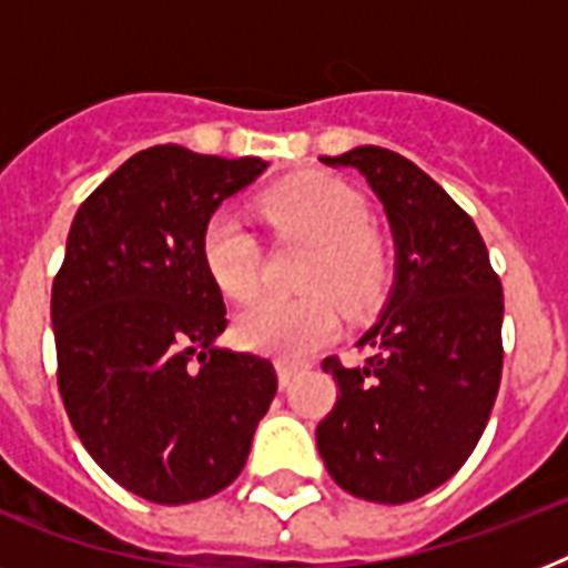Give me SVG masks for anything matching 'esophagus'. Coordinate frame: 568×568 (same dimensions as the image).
Returning <instances> with one entry per match:
<instances>
[{
    "instance_id": "obj_1",
    "label": "esophagus",
    "mask_w": 568,
    "mask_h": 568,
    "mask_svg": "<svg viewBox=\"0 0 568 568\" xmlns=\"http://www.w3.org/2000/svg\"><path fill=\"white\" fill-rule=\"evenodd\" d=\"M276 377H280V386H288V383H292V377L297 372H301V365L297 363H288V359H276Z\"/></svg>"
}]
</instances>
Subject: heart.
I'll return each instance as SVG.
<instances>
[{
  "label": "heart",
  "instance_id": "b5f03b06",
  "mask_svg": "<svg viewBox=\"0 0 568 568\" xmlns=\"http://www.w3.org/2000/svg\"><path fill=\"white\" fill-rule=\"evenodd\" d=\"M258 212L280 235L315 244L306 265V297H258L235 318V338L256 354L303 359L338 333L345 310L363 312L388 283V247L368 223L365 196L329 173H301L258 196ZM203 265L230 301H247L258 288L262 250L247 221L232 209L214 212L200 239ZM336 296L335 302L332 297Z\"/></svg>",
  "mask_w": 568,
  "mask_h": 568
}]
</instances>
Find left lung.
I'll list each match as a JSON object with an SVG mask.
<instances>
[{"label": "left lung", "mask_w": 568, "mask_h": 568, "mask_svg": "<svg viewBox=\"0 0 568 568\" xmlns=\"http://www.w3.org/2000/svg\"><path fill=\"white\" fill-rule=\"evenodd\" d=\"M372 185L395 241V283L356 347L363 368L336 356L333 413L315 439L345 493L406 504L433 493L475 450L501 383V280L475 221L409 159L383 146L321 155Z\"/></svg>", "instance_id": "obj_1"}]
</instances>
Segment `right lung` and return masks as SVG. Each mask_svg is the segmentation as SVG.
<instances>
[{"mask_svg": "<svg viewBox=\"0 0 568 568\" xmlns=\"http://www.w3.org/2000/svg\"><path fill=\"white\" fill-rule=\"evenodd\" d=\"M265 168L150 146L79 205L67 235L52 283L58 388L97 466L146 501L226 489L276 395L267 359L214 345L226 306L200 253L205 221Z\"/></svg>", "mask_w": 568, "mask_h": 568, "instance_id": "right-lung-1", "label": "right lung"}]
</instances>
